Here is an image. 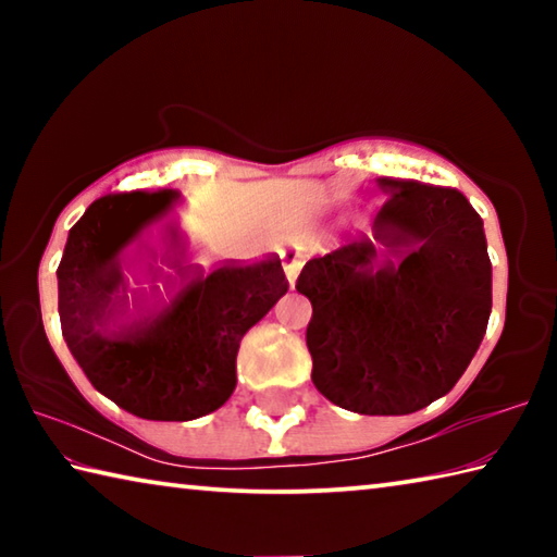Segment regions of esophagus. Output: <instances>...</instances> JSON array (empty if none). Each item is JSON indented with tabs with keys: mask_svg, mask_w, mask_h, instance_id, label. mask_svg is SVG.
<instances>
[{
	"mask_svg": "<svg viewBox=\"0 0 557 557\" xmlns=\"http://www.w3.org/2000/svg\"><path fill=\"white\" fill-rule=\"evenodd\" d=\"M282 258H285V277L289 282V287L295 289L299 270H301V265H305V260H301L299 252H287V256H282Z\"/></svg>",
	"mask_w": 557,
	"mask_h": 557,
	"instance_id": "esophagus-1",
	"label": "esophagus"
}]
</instances>
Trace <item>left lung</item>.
<instances>
[{
    "mask_svg": "<svg viewBox=\"0 0 557 557\" xmlns=\"http://www.w3.org/2000/svg\"><path fill=\"white\" fill-rule=\"evenodd\" d=\"M371 233L301 268L312 381L361 414H410L467 371L492 314L484 221L457 188L381 176Z\"/></svg>",
    "mask_w": 557,
    "mask_h": 557,
    "instance_id": "8db88e82",
    "label": "left lung"
}]
</instances>
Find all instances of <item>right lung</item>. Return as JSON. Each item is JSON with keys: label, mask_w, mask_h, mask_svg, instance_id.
<instances>
[{"label": "right lung", "mask_w": 557, "mask_h": 557, "mask_svg": "<svg viewBox=\"0 0 557 557\" xmlns=\"http://www.w3.org/2000/svg\"><path fill=\"white\" fill-rule=\"evenodd\" d=\"M178 201L169 188L102 196L55 270L61 332L92 388L162 422L203 418L231 398L240 338L289 287L280 258L194 262Z\"/></svg>", "instance_id": "right-lung-1"}]
</instances>
